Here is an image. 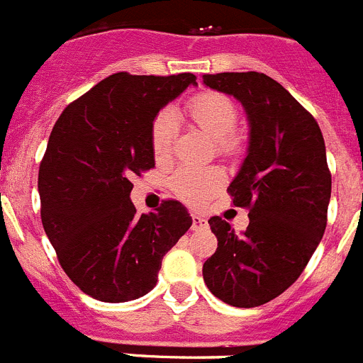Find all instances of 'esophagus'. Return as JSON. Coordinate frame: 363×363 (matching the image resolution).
Wrapping results in <instances>:
<instances>
[{
    "mask_svg": "<svg viewBox=\"0 0 363 363\" xmlns=\"http://www.w3.org/2000/svg\"><path fill=\"white\" fill-rule=\"evenodd\" d=\"M205 227H207V220L203 216H200V214H194L192 216V230H200L205 229Z\"/></svg>",
    "mask_w": 363,
    "mask_h": 363,
    "instance_id": "obj_1",
    "label": "esophagus"
}]
</instances>
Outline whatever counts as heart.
<instances>
[{"label": "heart", "instance_id": "heart-1", "mask_svg": "<svg viewBox=\"0 0 363 363\" xmlns=\"http://www.w3.org/2000/svg\"><path fill=\"white\" fill-rule=\"evenodd\" d=\"M189 116L198 129L214 140L216 150L234 156L242 150V138L233 129L238 121V108L230 98L218 92H203L189 104ZM178 134V116L171 108H163L150 127V149L156 162L171 158ZM225 184V172L220 167H182L171 179V187L179 200L192 207H201Z\"/></svg>", "mask_w": 363, "mask_h": 363}]
</instances>
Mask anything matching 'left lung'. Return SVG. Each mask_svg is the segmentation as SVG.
Instances as JSON below:
<instances>
[{"label": "left lung", "instance_id": "obj_1", "mask_svg": "<svg viewBox=\"0 0 363 363\" xmlns=\"http://www.w3.org/2000/svg\"><path fill=\"white\" fill-rule=\"evenodd\" d=\"M203 85L242 104L249 145L227 191L249 209L245 233L213 216L218 249L203 264L211 293L233 307H258L298 280L327 225L331 172L318 123L262 72L205 74Z\"/></svg>", "mask_w": 363, "mask_h": 363}]
</instances>
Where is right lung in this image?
Returning <instances> with one entry per match:
<instances>
[{
    "label": "right lung",
    "instance_id": "1",
    "mask_svg": "<svg viewBox=\"0 0 363 363\" xmlns=\"http://www.w3.org/2000/svg\"><path fill=\"white\" fill-rule=\"evenodd\" d=\"M194 74H112L57 118L40 165L43 229L67 277L121 303L154 289L165 252L192 225L179 201L138 214L130 179L154 167L150 127Z\"/></svg>",
    "mask_w": 363,
    "mask_h": 363
}]
</instances>
